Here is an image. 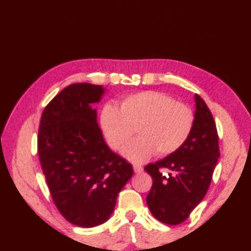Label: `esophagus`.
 <instances>
[{
	"label": "esophagus",
	"instance_id": "1",
	"mask_svg": "<svg viewBox=\"0 0 251 251\" xmlns=\"http://www.w3.org/2000/svg\"><path fill=\"white\" fill-rule=\"evenodd\" d=\"M132 168H134V172L137 174H140V173H142V172H144V168H142V166L139 165V164H134V165H132Z\"/></svg>",
	"mask_w": 251,
	"mask_h": 251
}]
</instances>
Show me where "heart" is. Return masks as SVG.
Here are the masks:
<instances>
[{
	"mask_svg": "<svg viewBox=\"0 0 251 251\" xmlns=\"http://www.w3.org/2000/svg\"><path fill=\"white\" fill-rule=\"evenodd\" d=\"M100 128L106 144L120 150L137 127L139 137L122 150L125 159L142 163L179 150L188 140L195 124L193 110L185 103L159 91H142L123 98L120 107L105 103L100 111Z\"/></svg>",
	"mask_w": 251,
	"mask_h": 251,
	"instance_id": "b5f03b06",
	"label": "heart"
}]
</instances>
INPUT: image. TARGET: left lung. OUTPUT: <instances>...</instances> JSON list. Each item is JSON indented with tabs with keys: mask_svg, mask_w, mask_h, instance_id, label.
Wrapping results in <instances>:
<instances>
[{
	"mask_svg": "<svg viewBox=\"0 0 251 251\" xmlns=\"http://www.w3.org/2000/svg\"><path fill=\"white\" fill-rule=\"evenodd\" d=\"M194 98L195 124L188 140L174 153L145 168L153 180L147 204L155 219L169 225L184 222L201 202L220 156L212 114L198 95ZM162 168L172 173L165 176L160 173Z\"/></svg>",
	"mask_w": 251,
	"mask_h": 251,
	"instance_id": "obj_1",
	"label": "left lung"
}]
</instances>
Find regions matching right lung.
<instances>
[{
  "mask_svg": "<svg viewBox=\"0 0 251 251\" xmlns=\"http://www.w3.org/2000/svg\"><path fill=\"white\" fill-rule=\"evenodd\" d=\"M105 92L88 82L64 88L46 106L39 126L38 154L54 203L80 227L106 222L134 174L105 144L98 124L92 104Z\"/></svg>",
  "mask_w": 251,
  "mask_h": 251,
  "instance_id": "add662e5",
  "label": "right lung"
}]
</instances>
